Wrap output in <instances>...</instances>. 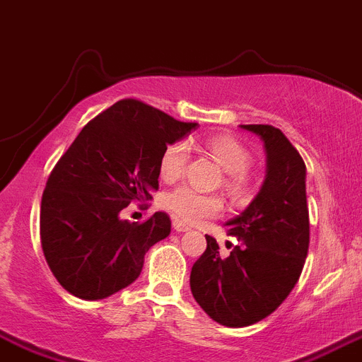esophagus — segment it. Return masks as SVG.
<instances>
[{
	"instance_id": "34e87169",
	"label": "esophagus",
	"mask_w": 362,
	"mask_h": 362,
	"mask_svg": "<svg viewBox=\"0 0 362 362\" xmlns=\"http://www.w3.org/2000/svg\"><path fill=\"white\" fill-rule=\"evenodd\" d=\"M173 228L177 232H189V230H191V227H189V225H185V223L178 221V219H175V221H173Z\"/></svg>"
}]
</instances>
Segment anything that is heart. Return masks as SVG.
I'll return each mask as SVG.
<instances>
[{
    "label": "heart",
    "mask_w": 362,
    "mask_h": 362,
    "mask_svg": "<svg viewBox=\"0 0 362 362\" xmlns=\"http://www.w3.org/2000/svg\"><path fill=\"white\" fill-rule=\"evenodd\" d=\"M205 151L221 165L228 175L227 189L232 194H241L245 191V173L252 165V155L228 134H218L207 137L204 143ZM191 146L187 141H177L165 148L160 158V177L165 182H175L185 173ZM164 207L173 212L178 219L185 223H200L204 219L219 214L223 209L221 200L212 194H204L189 185H180L164 197Z\"/></svg>",
    "instance_id": "obj_1"
}]
</instances>
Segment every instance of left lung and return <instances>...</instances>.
Returning a JSON list of instances; mask_svg holds the SVG:
<instances>
[{
  "label": "left lung",
  "instance_id": "left-lung-1",
  "mask_svg": "<svg viewBox=\"0 0 362 362\" xmlns=\"http://www.w3.org/2000/svg\"><path fill=\"white\" fill-rule=\"evenodd\" d=\"M264 143L266 177L248 207L227 221L245 245L228 257L214 238L191 269V293L214 322L248 327L273 313L293 291L309 250L305 164L272 124H239Z\"/></svg>",
  "mask_w": 362,
  "mask_h": 362
}]
</instances>
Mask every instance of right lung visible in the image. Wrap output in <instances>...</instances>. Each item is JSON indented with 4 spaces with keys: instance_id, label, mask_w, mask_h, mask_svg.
Instances as JSON below:
<instances>
[{
    "instance_id": "right-lung-1",
    "label": "right lung",
    "mask_w": 362,
    "mask_h": 362,
    "mask_svg": "<svg viewBox=\"0 0 362 362\" xmlns=\"http://www.w3.org/2000/svg\"><path fill=\"white\" fill-rule=\"evenodd\" d=\"M137 100H121L82 128L53 168L40 202V243L49 269L66 291L103 300L130 286L171 221L155 212L132 223L119 212L151 200L160 158L194 130Z\"/></svg>"
}]
</instances>
